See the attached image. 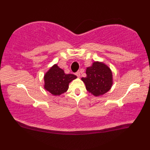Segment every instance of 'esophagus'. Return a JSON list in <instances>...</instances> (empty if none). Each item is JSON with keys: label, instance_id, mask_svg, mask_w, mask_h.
I'll use <instances>...</instances> for the list:
<instances>
[{"label": "esophagus", "instance_id": "1", "mask_svg": "<svg viewBox=\"0 0 150 150\" xmlns=\"http://www.w3.org/2000/svg\"><path fill=\"white\" fill-rule=\"evenodd\" d=\"M75 75H77L78 77H80V76H81V71H78L77 72H76V73H75Z\"/></svg>", "mask_w": 150, "mask_h": 150}]
</instances>
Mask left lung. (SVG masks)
<instances>
[{"label": "left lung", "instance_id": "1", "mask_svg": "<svg viewBox=\"0 0 150 150\" xmlns=\"http://www.w3.org/2000/svg\"><path fill=\"white\" fill-rule=\"evenodd\" d=\"M86 77L81 80L86 88L95 97L103 95L109 91L113 85V75L111 69L102 62L96 61L86 68Z\"/></svg>", "mask_w": 150, "mask_h": 150}]
</instances>
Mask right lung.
<instances>
[{
    "instance_id": "add662e5",
    "label": "right lung",
    "mask_w": 150,
    "mask_h": 150,
    "mask_svg": "<svg viewBox=\"0 0 150 150\" xmlns=\"http://www.w3.org/2000/svg\"><path fill=\"white\" fill-rule=\"evenodd\" d=\"M76 78L73 74H66L56 64L44 75V88L53 95H60L68 90L69 84Z\"/></svg>"
}]
</instances>
